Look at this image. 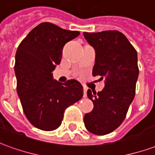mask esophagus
I'll return each mask as SVG.
<instances>
[{"mask_svg":"<svg viewBox=\"0 0 155 155\" xmlns=\"http://www.w3.org/2000/svg\"><path fill=\"white\" fill-rule=\"evenodd\" d=\"M83 91H84V95H83V96H84V97H86V96H87V93H86V92H87V89L85 87H84V90H83Z\"/></svg>","mask_w":155,"mask_h":155,"instance_id":"34e87169","label":"esophagus"}]
</instances>
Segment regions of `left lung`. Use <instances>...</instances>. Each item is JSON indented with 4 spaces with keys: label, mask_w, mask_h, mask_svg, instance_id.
Masks as SVG:
<instances>
[{
    "label": "left lung",
    "mask_w": 155,
    "mask_h": 155,
    "mask_svg": "<svg viewBox=\"0 0 155 155\" xmlns=\"http://www.w3.org/2000/svg\"><path fill=\"white\" fill-rule=\"evenodd\" d=\"M84 35L95 50L93 75L105 78L102 91H87L94 108L84 114V125L91 133L104 135L122 124L134 98L140 71L137 51L118 31L84 32Z\"/></svg>",
    "instance_id": "obj_1"
}]
</instances>
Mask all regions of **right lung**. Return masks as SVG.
<instances>
[{
    "label": "right lung",
    "instance_id": "obj_1",
    "mask_svg": "<svg viewBox=\"0 0 155 155\" xmlns=\"http://www.w3.org/2000/svg\"><path fill=\"white\" fill-rule=\"evenodd\" d=\"M79 35L80 31L43 22L31 31L17 48V94L25 117L37 129L56 130L65 109L83 97L79 81L69 80L61 84L52 77V71L61 63L65 43Z\"/></svg>",
    "mask_w": 155,
    "mask_h": 155
}]
</instances>
